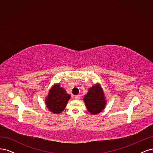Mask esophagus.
Returning <instances> with one entry per match:
<instances>
[{
    "instance_id": "1",
    "label": "esophagus",
    "mask_w": 153,
    "mask_h": 153,
    "mask_svg": "<svg viewBox=\"0 0 153 153\" xmlns=\"http://www.w3.org/2000/svg\"><path fill=\"white\" fill-rule=\"evenodd\" d=\"M80 95H76V96H75V99L76 100H80Z\"/></svg>"
}]
</instances>
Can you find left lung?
Listing matches in <instances>:
<instances>
[{"label":"left lung","instance_id":"obj_1","mask_svg":"<svg viewBox=\"0 0 153 153\" xmlns=\"http://www.w3.org/2000/svg\"><path fill=\"white\" fill-rule=\"evenodd\" d=\"M84 101L89 112L98 114L105 108L106 102L102 87L100 84L94 85L88 91L84 96Z\"/></svg>","mask_w":153,"mask_h":153}]
</instances>
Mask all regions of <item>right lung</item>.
Here are the masks:
<instances>
[{"instance_id": "1", "label": "right lung", "mask_w": 153, "mask_h": 153, "mask_svg": "<svg viewBox=\"0 0 153 153\" xmlns=\"http://www.w3.org/2000/svg\"><path fill=\"white\" fill-rule=\"evenodd\" d=\"M71 96L59 84H55L51 88L45 100V103L50 112L53 114H60L65 108Z\"/></svg>"}]
</instances>
